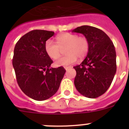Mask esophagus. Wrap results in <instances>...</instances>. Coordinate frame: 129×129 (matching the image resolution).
Here are the masks:
<instances>
[{
    "mask_svg": "<svg viewBox=\"0 0 129 129\" xmlns=\"http://www.w3.org/2000/svg\"><path fill=\"white\" fill-rule=\"evenodd\" d=\"M71 68L70 67H64V69H65L67 71L68 70V69H69V68Z\"/></svg>",
    "mask_w": 129,
    "mask_h": 129,
    "instance_id": "1",
    "label": "esophagus"
}]
</instances>
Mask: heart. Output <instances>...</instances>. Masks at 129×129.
<instances>
[{
  "label": "heart",
  "mask_w": 129,
  "mask_h": 129,
  "mask_svg": "<svg viewBox=\"0 0 129 129\" xmlns=\"http://www.w3.org/2000/svg\"><path fill=\"white\" fill-rule=\"evenodd\" d=\"M57 43L52 40L45 43V51L50 58L55 59L61 55L62 49H65V56L59 58L55 62L57 67L68 66L75 62L77 58L82 59L89 50V42L85 37H79L77 34L65 33L56 37Z\"/></svg>",
  "instance_id": "1"
}]
</instances>
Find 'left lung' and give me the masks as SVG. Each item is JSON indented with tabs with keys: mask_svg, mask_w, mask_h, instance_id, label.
Wrapping results in <instances>:
<instances>
[{
	"mask_svg": "<svg viewBox=\"0 0 129 129\" xmlns=\"http://www.w3.org/2000/svg\"><path fill=\"white\" fill-rule=\"evenodd\" d=\"M85 35L89 42L87 55L76 71L74 85L81 94L96 98L108 90L116 72V53L113 43L104 31L90 26L72 30Z\"/></svg>",
	"mask_w": 129,
	"mask_h": 129,
	"instance_id": "left-lung-1",
	"label": "left lung"
}]
</instances>
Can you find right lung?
<instances>
[{"instance_id":"obj_1","label":"right lung","mask_w":129,"mask_h":129,"mask_svg":"<svg viewBox=\"0 0 129 129\" xmlns=\"http://www.w3.org/2000/svg\"><path fill=\"white\" fill-rule=\"evenodd\" d=\"M53 31L35 29L19 40L12 63L18 85L30 98L43 101L54 95L65 74L62 67L50 68L53 61L45 51V43Z\"/></svg>"}]
</instances>
